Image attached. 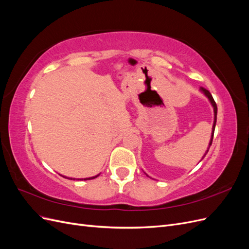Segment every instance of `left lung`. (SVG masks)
Returning <instances> with one entry per match:
<instances>
[{"mask_svg":"<svg viewBox=\"0 0 249 249\" xmlns=\"http://www.w3.org/2000/svg\"><path fill=\"white\" fill-rule=\"evenodd\" d=\"M200 90L201 91L206 94V96L208 97V99L210 100V102H211V104H212V106H213V108H214V124H213V132H212V138H211V141H210V144H209V148H210V146L212 145V141H213V137H214V131H215V125H216V120H217V105H216V103H215V101H214V99H213V96H212V94L210 93V91L209 90H207L206 88H203V87H200ZM209 148L207 149V152H206V154L203 155V157H202V159L203 158L206 157V155L208 154V152H209Z\"/></svg>","mask_w":249,"mask_h":249,"instance_id":"8db88e82","label":"left lung"}]
</instances>
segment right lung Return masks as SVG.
Returning a JSON list of instances; mask_svg holds the SVG:
<instances>
[{"label":"right lung","mask_w":249,"mask_h":249,"mask_svg":"<svg viewBox=\"0 0 249 249\" xmlns=\"http://www.w3.org/2000/svg\"><path fill=\"white\" fill-rule=\"evenodd\" d=\"M97 176H95V177H92V178H84V180H86V179H92V178H95ZM70 179H74V178H70ZM81 180H83V178L81 179Z\"/></svg>","instance_id":"right-lung-1"}]
</instances>
